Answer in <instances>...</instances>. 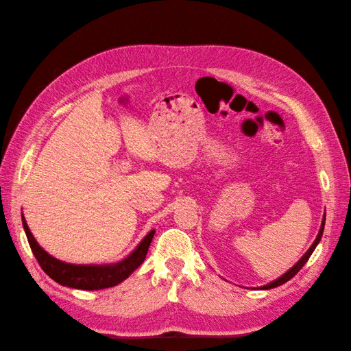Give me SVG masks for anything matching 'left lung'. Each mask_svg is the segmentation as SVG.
I'll return each instance as SVG.
<instances>
[{
	"label": "left lung",
	"instance_id": "8db88e82",
	"mask_svg": "<svg viewBox=\"0 0 351 351\" xmlns=\"http://www.w3.org/2000/svg\"><path fill=\"white\" fill-rule=\"evenodd\" d=\"M324 223H326V213H324V217H323V221H322V228H319V232H318V235H317V238H315V241H314V244L311 245L309 247V250L304 253V255L299 259V263H297L293 268H289V270L285 273V274H282L279 279H276V280H273L271 283H268V285H265V287H261V289H270V288H276V287H279V285H283V283L285 282H288L289 279H293L294 276L300 271V268L308 263V259L311 258V255H312V252L315 250V247H317V244L319 243V240H322V235H323V230H324Z\"/></svg>",
	"mask_w": 351,
	"mask_h": 351
}]
</instances>
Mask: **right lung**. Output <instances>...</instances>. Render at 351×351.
<instances>
[{"instance_id":"right-lung-1","label":"right lung","mask_w":351,"mask_h":351,"mask_svg":"<svg viewBox=\"0 0 351 351\" xmlns=\"http://www.w3.org/2000/svg\"><path fill=\"white\" fill-rule=\"evenodd\" d=\"M22 225H24V230L28 238L29 247H32L33 255L36 256L37 263L42 267V270L47 273L51 279H54L57 283H60L63 287L77 288V289H104L114 287L117 283L125 280L128 276L138 268L143 263L147 249L151 245V241L154 238L155 230H151L141 243L137 245V249L134 250L128 258L117 264L110 265H75L68 264L63 261H58L54 256H51L49 253L45 252L37 241L34 240L33 234L29 232L27 221L22 215Z\"/></svg>"}]
</instances>
